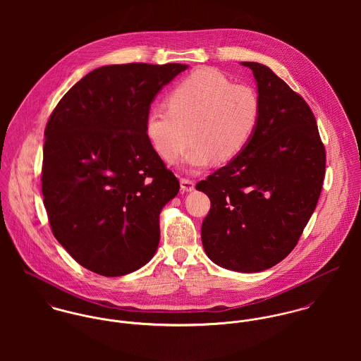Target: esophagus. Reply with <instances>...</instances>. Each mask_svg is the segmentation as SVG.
<instances>
[{"instance_id": "1", "label": "esophagus", "mask_w": 361, "mask_h": 361, "mask_svg": "<svg viewBox=\"0 0 361 361\" xmlns=\"http://www.w3.org/2000/svg\"><path fill=\"white\" fill-rule=\"evenodd\" d=\"M180 189H182L183 192H192V190H195V182L190 180V179L182 178V179H180Z\"/></svg>"}]
</instances>
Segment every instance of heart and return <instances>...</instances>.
Listing matches in <instances>:
<instances>
[{"label":"heart","mask_w":361,"mask_h":361,"mask_svg":"<svg viewBox=\"0 0 361 361\" xmlns=\"http://www.w3.org/2000/svg\"><path fill=\"white\" fill-rule=\"evenodd\" d=\"M166 108H152L145 133L155 153L175 164L193 142L185 158L190 172L212 162H228L242 154L252 142L259 121L257 92L247 85H233L225 75L202 68L179 82L166 96Z\"/></svg>","instance_id":"obj_1"}]
</instances>
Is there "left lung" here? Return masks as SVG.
<instances>
[{"mask_svg":"<svg viewBox=\"0 0 361 361\" xmlns=\"http://www.w3.org/2000/svg\"><path fill=\"white\" fill-rule=\"evenodd\" d=\"M253 71L259 99L256 133L243 150L196 185L211 208L202 242L216 265L258 272L286 257L314 212L325 176V149L307 103L268 66Z\"/></svg>","mask_w":361,"mask_h":361,"instance_id":"8db88e82","label":"left lung"}]
</instances>
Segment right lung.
I'll return each mask as SVG.
<instances>
[{
	"label": "right lung",
	"instance_id": "1",
	"mask_svg": "<svg viewBox=\"0 0 361 361\" xmlns=\"http://www.w3.org/2000/svg\"><path fill=\"white\" fill-rule=\"evenodd\" d=\"M183 63L97 68L58 103L46 126L42 192L55 239L103 276L147 264L159 212L179 192L145 133L158 92Z\"/></svg>",
	"mask_w": 361,
	"mask_h": 361
}]
</instances>
